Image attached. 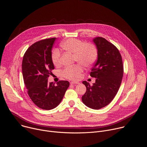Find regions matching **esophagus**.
Instances as JSON below:
<instances>
[{"label": "esophagus", "mask_w": 147, "mask_h": 147, "mask_svg": "<svg viewBox=\"0 0 147 147\" xmlns=\"http://www.w3.org/2000/svg\"><path fill=\"white\" fill-rule=\"evenodd\" d=\"M70 84H80V83H79V82H70Z\"/></svg>", "instance_id": "1"}]
</instances>
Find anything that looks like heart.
I'll return each instance as SVG.
<instances>
[{"mask_svg": "<svg viewBox=\"0 0 147 147\" xmlns=\"http://www.w3.org/2000/svg\"><path fill=\"white\" fill-rule=\"evenodd\" d=\"M61 49L66 52L73 54L74 60L85 67H90L96 62L98 56L97 49L91 43H84L80 40L70 38L60 45ZM60 54L58 50H55L51 55V60L55 65L60 64ZM83 69L79 64L67 67L62 71V75L69 80H76L80 77Z\"/></svg>", "mask_w": 147, "mask_h": 147, "instance_id": "1", "label": "heart"}]
</instances>
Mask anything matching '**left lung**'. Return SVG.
Masks as SVG:
<instances>
[{
  "instance_id": "obj_1",
  "label": "left lung",
  "mask_w": 147,
  "mask_h": 147,
  "mask_svg": "<svg viewBox=\"0 0 147 147\" xmlns=\"http://www.w3.org/2000/svg\"><path fill=\"white\" fill-rule=\"evenodd\" d=\"M96 46L97 60L91 69L90 76L96 78L92 86L83 81L86 92L82 96L83 102L88 107L98 110L110 104L121 85L123 64L118 49L103 37L93 38Z\"/></svg>"
}]
</instances>
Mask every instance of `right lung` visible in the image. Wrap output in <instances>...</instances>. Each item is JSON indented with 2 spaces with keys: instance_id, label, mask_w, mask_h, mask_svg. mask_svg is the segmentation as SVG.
<instances>
[{
  "instance_id": "right-lung-1",
  "label": "right lung",
  "mask_w": 147,
  "mask_h": 147,
  "mask_svg": "<svg viewBox=\"0 0 147 147\" xmlns=\"http://www.w3.org/2000/svg\"><path fill=\"white\" fill-rule=\"evenodd\" d=\"M56 38L42 40L26 50L22 61V73L28 93L38 107L49 110L61 101L69 87L68 81H59L57 85L49 83L48 77L55 69L51 49Z\"/></svg>"
}]
</instances>
